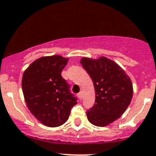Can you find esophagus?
<instances>
[{
	"mask_svg": "<svg viewBox=\"0 0 156 156\" xmlns=\"http://www.w3.org/2000/svg\"><path fill=\"white\" fill-rule=\"evenodd\" d=\"M77 96H78V98H79L80 100H81V98H82V93H81V92L78 93V95H77Z\"/></svg>",
	"mask_w": 156,
	"mask_h": 156,
	"instance_id": "34e87169",
	"label": "esophagus"
}]
</instances>
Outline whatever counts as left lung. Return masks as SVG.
<instances>
[{
    "label": "left lung",
    "mask_w": 156,
    "mask_h": 156,
    "mask_svg": "<svg viewBox=\"0 0 156 156\" xmlns=\"http://www.w3.org/2000/svg\"><path fill=\"white\" fill-rule=\"evenodd\" d=\"M80 62L92 79L95 91V103L87 112L88 120L98 127L108 126L130 105L133 95L131 78L123 68L106 57H83Z\"/></svg>",
    "instance_id": "1"
}]
</instances>
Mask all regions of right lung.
Returning a JSON list of instances; mask_svg holds the SVG:
<instances>
[{
	"instance_id": "1",
	"label": "right lung",
	"mask_w": 156,
	"mask_h": 156,
	"mask_svg": "<svg viewBox=\"0 0 156 156\" xmlns=\"http://www.w3.org/2000/svg\"><path fill=\"white\" fill-rule=\"evenodd\" d=\"M68 58L62 55L44 56L32 62L24 71L22 91L31 114L48 127L61 126L67 122L77 98L62 77Z\"/></svg>"
}]
</instances>
